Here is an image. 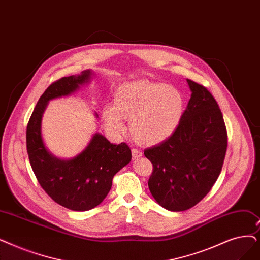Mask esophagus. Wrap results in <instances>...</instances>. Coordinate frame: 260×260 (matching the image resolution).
<instances>
[{
	"mask_svg": "<svg viewBox=\"0 0 260 260\" xmlns=\"http://www.w3.org/2000/svg\"><path fill=\"white\" fill-rule=\"evenodd\" d=\"M132 155H133V159H138V158H140L142 156V152L138 149H133Z\"/></svg>",
	"mask_w": 260,
	"mask_h": 260,
	"instance_id": "1",
	"label": "esophagus"
}]
</instances>
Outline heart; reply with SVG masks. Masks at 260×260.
I'll list each match as a JSON object with an SVG mask.
<instances>
[{
  "mask_svg": "<svg viewBox=\"0 0 260 260\" xmlns=\"http://www.w3.org/2000/svg\"><path fill=\"white\" fill-rule=\"evenodd\" d=\"M185 98L175 87L148 80L123 83L115 93L114 106L103 109L106 128L119 134L124 119H131L134 137L144 144L165 141L174 134L182 120Z\"/></svg>",
  "mask_w": 260,
  "mask_h": 260,
  "instance_id": "obj_1",
  "label": "heart"
}]
</instances>
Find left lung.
Wrapping results in <instances>:
<instances>
[{
	"label": "left lung",
	"mask_w": 260,
	"mask_h": 260,
	"mask_svg": "<svg viewBox=\"0 0 260 260\" xmlns=\"http://www.w3.org/2000/svg\"><path fill=\"white\" fill-rule=\"evenodd\" d=\"M191 96L177 129L144 151L153 164L149 188L161 207L184 211L197 205L216 183L228 148V134L217 101L187 80Z\"/></svg>",
	"instance_id": "left-lung-1"
}]
</instances>
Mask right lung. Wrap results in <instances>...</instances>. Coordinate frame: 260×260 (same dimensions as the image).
I'll return each instance as SVG.
<instances>
[{
  "instance_id": "add662e5",
  "label": "right lung",
  "mask_w": 260,
  "mask_h": 260,
  "mask_svg": "<svg viewBox=\"0 0 260 260\" xmlns=\"http://www.w3.org/2000/svg\"><path fill=\"white\" fill-rule=\"evenodd\" d=\"M92 76L91 70H85L50 85L37 102L26 128L29 162L40 186L56 203L74 211H87L101 204L109 192L114 175L132 159L126 143L112 144L100 133L70 159L56 157L43 142L41 123L50 101L72 94ZM94 116L99 117L96 112Z\"/></svg>"
}]
</instances>
